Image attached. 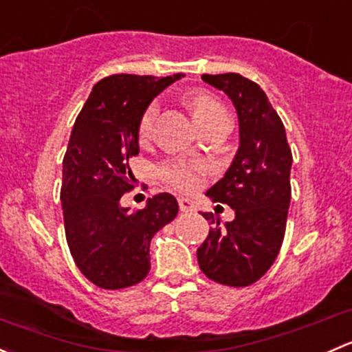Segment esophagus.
I'll list each match as a JSON object with an SVG mask.
<instances>
[{"instance_id": "1", "label": "esophagus", "mask_w": 352, "mask_h": 352, "mask_svg": "<svg viewBox=\"0 0 352 352\" xmlns=\"http://www.w3.org/2000/svg\"><path fill=\"white\" fill-rule=\"evenodd\" d=\"M179 208H180V211H182V212L196 211V204H194V202L190 201V199H187V197H180L179 199Z\"/></svg>"}]
</instances>
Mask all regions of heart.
Here are the masks:
<instances>
[{
    "mask_svg": "<svg viewBox=\"0 0 352 352\" xmlns=\"http://www.w3.org/2000/svg\"><path fill=\"white\" fill-rule=\"evenodd\" d=\"M189 105L192 109V116L196 119L197 126L202 122H208V120L216 119V117L226 116V110L223 109V105L216 98H212L211 95L194 94L189 98ZM155 117L156 105L151 104L150 107L144 110L143 117L140 120V127H138V134H140L141 140L148 138ZM206 172H208V166L204 163L196 162H166L158 170L160 177L163 180H166L170 186L177 187V189L186 190V192H192V190H196L201 186L202 177L206 175Z\"/></svg>",
    "mask_w": 352,
    "mask_h": 352,
    "instance_id": "heart-1",
    "label": "heart"
}]
</instances>
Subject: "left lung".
<instances>
[{
    "label": "left lung",
    "instance_id": "8db88e82",
    "mask_svg": "<svg viewBox=\"0 0 352 352\" xmlns=\"http://www.w3.org/2000/svg\"><path fill=\"white\" fill-rule=\"evenodd\" d=\"M202 81L235 105L240 144L225 177L206 192L228 204L235 219L219 226L212 212H202L214 226L197 248V262L219 285L248 286L269 271L283 245L293 155L283 120L257 83L236 73L202 74Z\"/></svg>",
    "mask_w": 352,
    "mask_h": 352
}]
</instances>
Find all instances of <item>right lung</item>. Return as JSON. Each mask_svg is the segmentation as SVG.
<instances>
[{"instance_id":"obj_1","label":"right lung","mask_w":352,"mask_h":352,"mask_svg":"<svg viewBox=\"0 0 352 352\" xmlns=\"http://www.w3.org/2000/svg\"><path fill=\"white\" fill-rule=\"evenodd\" d=\"M182 76L112 74L95 85L76 117L63 160V216L71 255L95 286L120 289L143 281L151 239L179 212L168 192L134 212L120 197L134 187L129 160L140 153L144 110Z\"/></svg>"}]
</instances>
